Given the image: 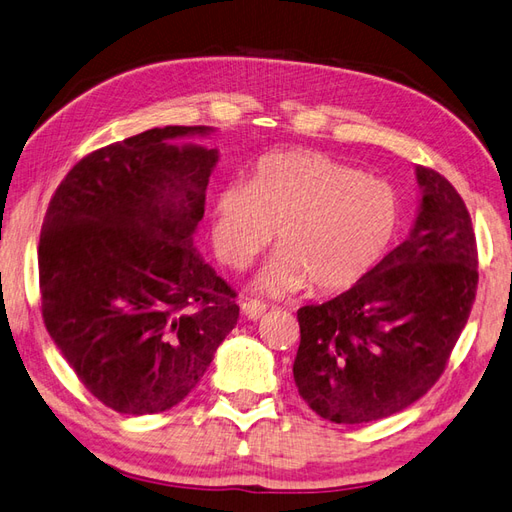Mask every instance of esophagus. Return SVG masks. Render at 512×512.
Instances as JSON below:
<instances>
[{
  "mask_svg": "<svg viewBox=\"0 0 512 512\" xmlns=\"http://www.w3.org/2000/svg\"><path fill=\"white\" fill-rule=\"evenodd\" d=\"M241 310H243V315H245L249 321H258L260 317L265 315L267 306H265L263 302H256V299H249V302H243Z\"/></svg>",
  "mask_w": 512,
  "mask_h": 512,
  "instance_id": "obj_1",
  "label": "esophagus"
}]
</instances>
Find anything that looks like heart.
<instances>
[{
  "label": "heart",
  "mask_w": 512,
  "mask_h": 512,
  "mask_svg": "<svg viewBox=\"0 0 512 512\" xmlns=\"http://www.w3.org/2000/svg\"><path fill=\"white\" fill-rule=\"evenodd\" d=\"M402 204L384 180L321 152L265 156L247 186L230 184L213 208V243L232 269H245L271 243L278 252L249 289L284 297L310 284L341 293L378 265L400 228Z\"/></svg>",
  "instance_id": "1"
}]
</instances>
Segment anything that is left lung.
Instances as JSON below:
<instances>
[{
  "label": "left lung",
  "mask_w": 512,
  "mask_h": 512,
  "mask_svg": "<svg viewBox=\"0 0 512 512\" xmlns=\"http://www.w3.org/2000/svg\"><path fill=\"white\" fill-rule=\"evenodd\" d=\"M408 239L350 291L297 310L293 378L334 423H367L415 404L441 378L478 286L471 219L454 186L417 167Z\"/></svg>",
  "instance_id": "1"
}]
</instances>
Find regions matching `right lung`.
Here are the masks:
<instances>
[{
    "instance_id": "right-lung-1",
    "label": "right lung",
    "mask_w": 512,
    "mask_h": 512,
    "mask_svg": "<svg viewBox=\"0 0 512 512\" xmlns=\"http://www.w3.org/2000/svg\"><path fill=\"white\" fill-rule=\"evenodd\" d=\"M208 126L145 130L82 158L41 230L45 328L99 402L123 415L180 404L239 319L193 245L219 149Z\"/></svg>"
}]
</instances>
